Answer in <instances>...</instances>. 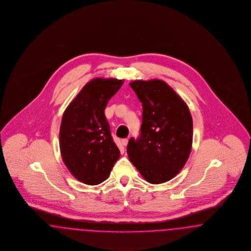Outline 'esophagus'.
<instances>
[{
	"label": "esophagus",
	"instance_id": "34e87169",
	"mask_svg": "<svg viewBox=\"0 0 251 251\" xmlns=\"http://www.w3.org/2000/svg\"><path fill=\"white\" fill-rule=\"evenodd\" d=\"M128 144V139H123L122 140V145H124V146H126Z\"/></svg>",
	"mask_w": 251,
	"mask_h": 251
}]
</instances>
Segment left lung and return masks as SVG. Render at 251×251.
<instances>
[{
  "label": "left lung",
  "instance_id": "obj_1",
  "mask_svg": "<svg viewBox=\"0 0 251 251\" xmlns=\"http://www.w3.org/2000/svg\"><path fill=\"white\" fill-rule=\"evenodd\" d=\"M130 87L143 105V123L140 137L128 142V158L148 182H166L190 156L192 115L184 101L162 80H135Z\"/></svg>",
  "mask_w": 251,
  "mask_h": 251
}]
</instances>
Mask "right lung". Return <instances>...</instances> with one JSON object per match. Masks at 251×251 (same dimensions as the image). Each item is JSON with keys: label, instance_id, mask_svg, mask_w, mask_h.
<instances>
[{"label": "right lung", "instance_id": "obj_1", "mask_svg": "<svg viewBox=\"0 0 251 251\" xmlns=\"http://www.w3.org/2000/svg\"><path fill=\"white\" fill-rule=\"evenodd\" d=\"M123 84L115 78L91 80L64 111L59 131L61 157L71 174L85 184L102 183L119 159L105 108Z\"/></svg>", "mask_w": 251, "mask_h": 251}]
</instances>
